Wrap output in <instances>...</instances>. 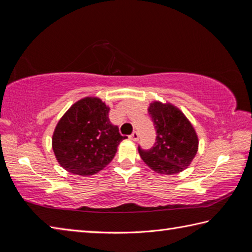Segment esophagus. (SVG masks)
<instances>
[{"mask_svg": "<svg viewBox=\"0 0 252 252\" xmlns=\"http://www.w3.org/2000/svg\"><path fill=\"white\" fill-rule=\"evenodd\" d=\"M130 139L133 140V141H138V140H139V133H138V132L134 131L133 133L130 135Z\"/></svg>", "mask_w": 252, "mask_h": 252, "instance_id": "obj_1", "label": "esophagus"}]
</instances>
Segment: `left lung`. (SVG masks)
Instances as JSON below:
<instances>
[{
  "label": "left lung",
  "mask_w": 252,
  "mask_h": 252,
  "mask_svg": "<svg viewBox=\"0 0 252 252\" xmlns=\"http://www.w3.org/2000/svg\"><path fill=\"white\" fill-rule=\"evenodd\" d=\"M149 116L156 129V142L139 153L142 160L156 172L174 174L188 168L198 151V136L193 126L180 110L171 104L155 102Z\"/></svg>",
  "instance_id": "8db88e82"
}]
</instances>
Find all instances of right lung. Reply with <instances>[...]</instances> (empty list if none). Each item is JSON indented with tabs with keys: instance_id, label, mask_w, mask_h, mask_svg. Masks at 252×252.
I'll return each mask as SVG.
<instances>
[{
	"instance_id": "1",
	"label": "right lung",
	"mask_w": 252,
	"mask_h": 252,
	"mask_svg": "<svg viewBox=\"0 0 252 252\" xmlns=\"http://www.w3.org/2000/svg\"><path fill=\"white\" fill-rule=\"evenodd\" d=\"M109 108L97 97L76 102L59 121L52 146L59 163L79 176H91L108 165L126 135L111 123Z\"/></svg>"
}]
</instances>
